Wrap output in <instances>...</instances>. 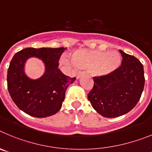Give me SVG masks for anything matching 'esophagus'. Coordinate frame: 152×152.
Masks as SVG:
<instances>
[{"mask_svg":"<svg viewBox=\"0 0 152 152\" xmlns=\"http://www.w3.org/2000/svg\"><path fill=\"white\" fill-rule=\"evenodd\" d=\"M82 75V72H78V73L77 74V75H76V77H77V79L80 78V77Z\"/></svg>","mask_w":152,"mask_h":152,"instance_id":"obj_1","label":"esophagus"}]
</instances>
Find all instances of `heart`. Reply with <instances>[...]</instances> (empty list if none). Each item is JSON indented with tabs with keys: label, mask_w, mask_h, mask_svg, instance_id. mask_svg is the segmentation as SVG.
Segmentation results:
<instances>
[{
	"label": "heart",
	"mask_w": 152,
	"mask_h": 152,
	"mask_svg": "<svg viewBox=\"0 0 152 152\" xmlns=\"http://www.w3.org/2000/svg\"><path fill=\"white\" fill-rule=\"evenodd\" d=\"M71 61L77 68L91 69L94 75L103 77L118 69L122 58L116 51L78 50L72 55Z\"/></svg>",
	"instance_id": "b5f03b06"
}]
</instances>
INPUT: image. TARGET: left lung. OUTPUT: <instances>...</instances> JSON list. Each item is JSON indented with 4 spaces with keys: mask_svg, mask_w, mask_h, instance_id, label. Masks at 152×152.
Returning <instances> with one entry per match:
<instances>
[{
    "mask_svg": "<svg viewBox=\"0 0 152 152\" xmlns=\"http://www.w3.org/2000/svg\"><path fill=\"white\" fill-rule=\"evenodd\" d=\"M121 66L110 75L94 77V87L88 94L93 108L101 116H123L135 107L145 86L144 68L138 58L119 50Z\"/></svg>",
    "mask_w": 152,
    "mask_h": 152,
    "instance_id": "left-lung-1",
    "label": "left lung"
}]
</instances>
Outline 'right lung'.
<instances>
[{
    "mask_svg": "<svg viewBox=\"0 0 152 152\" xmlns=\"http://www.w3.org/2000/svg\"><path fill=\"white\" fill-rule=\"evenodd\" d=\"M65 48H26L17 52L7 71V89L20 110L29 116L45 118L61 109L65 91L75 77L64 75L58 69V61ZM30 57L42 59L46 72L41 78L33 80L24 73V64Z\"/></svg>",
    "mask_w": 152,
    "mask_h": 152,
    "instance_id": "right-lung-1",
    "label": "right lung"
}]
</instances>
